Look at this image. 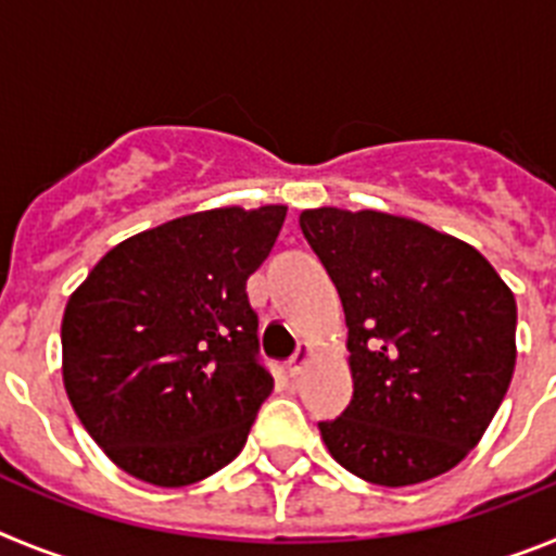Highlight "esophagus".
<instances>
[{"label":"esophagus","instance_id":"34e87169","mask_svg":"<svg viewBox=\"0 0 556 556\" xmlns=\"http://www.w3.org/2000/svg\"><path fill=\"white\" fill-rule=\"evenodd\" d=\"M312 353H314L312 345H308V342H301V345H298V353L287 362L289 376H301V372L308 367V362H312Z\"/></svg>","mask_w":556,"mask_h":556}]
</instances>
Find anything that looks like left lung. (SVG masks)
Wrapping results in <instances>:
<instances>
[{
  "label": "left lung",
  "mask_w": 556,
  "mask_h": 556,
  "mask_svg": "<svg viewBox=\"0 0 556 556\" xmlns=\"http://www.w3.org/2000/svg\"><path fill=\"white\" fill-rule=\"evenodd\" d=\"M301 230L345 308L353 397L320 434L381 488L459 465L515 370V294L476 248L381 211L308 208Z\"/></svg>",
  "instance_id": "left-lung-1"
}]
</instances>
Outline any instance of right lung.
I'll use <instances>...</instances> for the list:
<instances>
[{"mask_svg": "<svg viewBox=\"0 0 556 556\" xmlns=\"http://www.w3.org/2000/svg\"><path fill=\"white\" fill-rule=\"evenodd\" d=\"M287 205L198 211L108 250L63 312V384L113 465L186 488L244 448L273 392L248 278Z\"/></svg>", "mask_w": 556, "mask_h": 556, "instance_id": "obj_1", "label": "right lung"}]
</instances>
